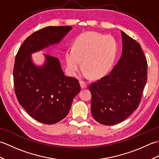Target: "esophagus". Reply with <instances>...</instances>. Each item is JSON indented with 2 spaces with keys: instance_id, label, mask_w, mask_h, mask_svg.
Returning a JSON list of instances; mask_svg holds the SVG:
<instances>
[{
  "instance_id": "34e87169",
  "label": "esophagus",
  "mask_w": 159,
  "mask_h": 159,
  "mask_svg": "<svg viewBox=\"0 0 159 159\" xmlns=\"http://www.w3.org/2000/svg\"><path fill=\"white\" fill-rule=\"evenodd\" d=\"M80 87H81L82 89H85L87 87V83L85 82H84V81H80Z\"/></svg>"
}]
</instances>
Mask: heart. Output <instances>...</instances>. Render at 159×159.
Returning a JSON list of instances; mask_svg holds the SVG:
<instances>
[{
    "label": "heart",
    "instance_id": "obj_1",
    "mask_svg": "<svg viewBox=\"0 0 159 159\" xmlns=\"http://www.w3.org/2000/svg\"><path fill=\"white\" fill-rule=\"evenodd\" d=\"M117 42L112 35L89 31L82 33L74 40L66 52L67 71L76 76L80 69V61L86 75L99 77L113 66L117 53Z\"/></svg>",
    "mask_w": 159,
    "mask_h": 159
}]
</instances>
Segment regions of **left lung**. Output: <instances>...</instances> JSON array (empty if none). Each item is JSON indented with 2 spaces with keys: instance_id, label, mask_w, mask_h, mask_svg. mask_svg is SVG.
<instances>
[{
  "instance_id": "8db88e82",
  "label": "left lung",
  "mask_w": 159,
  "mask_h": 159,
  "mask_svg": "<svg viewBox=\"0 0 159 159\" xmlns=\"http://www.w3.org/2000/svg\"><path fill=\"white\" fill-rule=\"evenodd\" d=\"M122 53L109 75L91 84V111L98 122L111 126L126 120L139 105L148 78L140 44L123 31Z\"/></svg>"
}]
</instances>
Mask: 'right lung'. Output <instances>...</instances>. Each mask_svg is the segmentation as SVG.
Masks as SVG:
<instances>
[{"instance_id": "1", "label": "right lung", "mask_w": 159, "mask_h": 159, "mask_svg": "<svg viewBox=\"0 0 159 159\" xmlns=\"http://www.w3.org/2000/svg\"><path fill=\"white\" fill-rule=\"evenodd\" d=\"M72 29L61 26L38 30L25 40L16 56L13 75L17 99L43 124H53L65 118L80 87L75 78L65 76L56 57L44 55V64L37 66L31 54L59 43Z\"/></svg>"}]
</instances>
